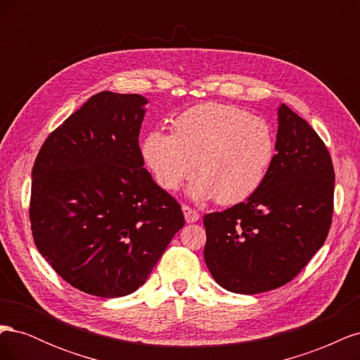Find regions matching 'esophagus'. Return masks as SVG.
<instances>
[{
	"label": "esophagus",
	"instance_id": "34e87169",
	"mask_svg": "<svg viewBox=\"0 0 360 360\" xmlns=\"http://www.w3.org/2000/svg\"><path fill=\"white\" fill-rule=\"evenodd\" d=\"M181 209H183L184 219H186V222H188V224H193V222H197V221L200 219V213H198L197 210H195V209H192V207H189V205H183Z\"/></svg>",
	"mask_w": 360,
	"mask_h": 360
}]
</instances>
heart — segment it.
<instances>
[{
	"instance_id": "1",
	"label": "heart",
	"mask_w": 360,
	"mask_h": 360,
	"mask_svg": "<svg viewBox=\"0 0 360 360\" xmlns=\"http://www.w3.org/2000/svg\"><path fill=\"white\" fill-rule=\"evenodd\" d=\"M172 134L153 130L141 144V155L162 189H188L193 200L216 197L237 204L264 183L276 155L275 134L266 120L231 105L204 103L180 114Z\"/></svg>"
}]
</instances>
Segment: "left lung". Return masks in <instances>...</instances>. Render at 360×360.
Wrapping results in <instances>:
<instances>
[{"label": "left lung", "mask_w": 360, "mask_h": 360, "mask_svg": "<svg viewBox=\"0 0 360 360\" xmlns=\"http://www.w3.org/2000/svg\"><path fill=\"white\" fill-rule=\"evenodd\" d=\"M335 171L317 132L282 103L276 155L261 188L204 216V259L222 288L257 294L285 285L329 234Z\"/></svg>", "instance_id": "8db88e82"}]
</instances>
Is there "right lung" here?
I'll return each instance as SVG.
<instances>
[{
    "label": "right lung",
    "instance_id": "obj_1",
    "mask_svg": "<svg viewBox=\"0 0 360 360\" xmlns=\"http://www.w3.org/2000/svg\"><path fill=\"white\" fill-rule=\"evenodd\" d=\"M146 103L139 94L91 96L46 138L32 167L34 243L64 281L91 296L136 291L184 225L180 204L144 168Z\"/></svg>",
    "mask_w": 360,
    "mask_h": 360
}]
</instances>
